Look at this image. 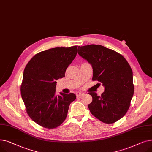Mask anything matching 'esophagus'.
Instances as JSON below:
<instances>
[{
    "instance_id": "34e87169",
    "label": "esophagus",
    "mask_w": 152,
    "mask_h": 152,
    "mask_svg": "<svg viewBox=\"0 0 152 152\" xmlns=\"http://www.w3.org/2000/svg\"><path fill=\"white\" fill-rule=\"evenodd\" d=\"M85 94L84 93V92H77V93H76V96L77 97H81V96H83V95H84Z\"/></svg>"
}]
</instances>
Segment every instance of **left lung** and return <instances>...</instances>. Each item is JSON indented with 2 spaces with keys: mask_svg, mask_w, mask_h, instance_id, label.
Returning <instances> with one entry per match:
<instances>
[{
  "mask_svg": "<svg viewBox=\"0 0 152 152\" xmlns=\"http://www.w3.org/2000/svg\"><path fill=\"white\" fill-rule=\"evenodd\" d=\"M78 54L93 69L92 80L102 83L101 96L89 92L92 102L88 105L91 113L100 121L111 124L122 118L128 110L133 97V74L123 55L100 45L78 47Z\"/></svg>",
  "mask_w": 152,
  "mask_h": 152,
  "instance_id": "1",
  "label": "left lung"
}]
</instances>
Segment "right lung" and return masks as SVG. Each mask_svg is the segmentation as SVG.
<instances>
[{
	"mask_svg": "<svg viewBox=\"0 0 152 152\" xmlns=\"http://www.w3.org/2000/svg\"><path fill=\"white\" fill-rule=\"evenodd\" d=\"M77 46L55 47L37 53L23 72L21 94L29 117L39 125L53 129L66 118L76 95L55 93L56 80L65 76L77 54Z\"/></svg>",
	"mask_w": 152,
	"mask_h": 152,
	"instance_id": "add662e5",
	"label": "right lung"
}]
</instances>
